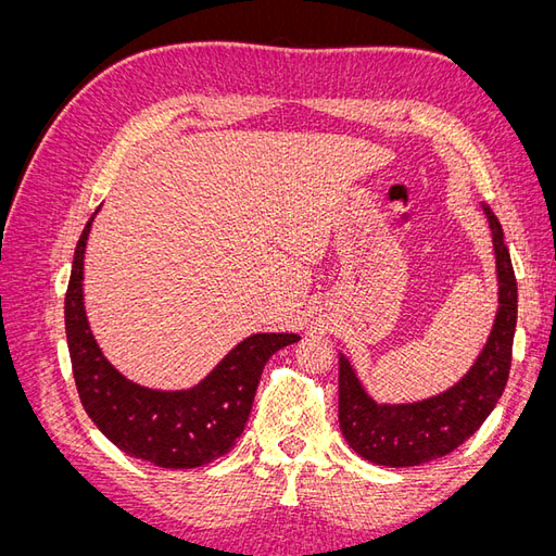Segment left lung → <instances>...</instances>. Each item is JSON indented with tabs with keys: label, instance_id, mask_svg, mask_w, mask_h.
Here are the masks:
<instances>
[{
	"label": "left lung",
	"instance_id": "obj_1",
	"mask_svg": "<svg viewBox=\"0 0 556 556\" xmlns=\"http://www.w3.org/2000/svg\"><path fill=\"white\" fill-rule=\"evenodd\" d=\"M492 231L498 306L473 366L445 392L413 403H378L339 352V422L348 445L378 466H417L439 459L473 435L506 390L517 325V282L503 229L482 204Z\"/></svg>",
	"mask_w": 556,
	"mask_h": 556
}]
</instances>
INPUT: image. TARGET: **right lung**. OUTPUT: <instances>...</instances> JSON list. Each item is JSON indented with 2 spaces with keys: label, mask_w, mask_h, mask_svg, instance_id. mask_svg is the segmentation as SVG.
<instances>
[{
  "label": "right lung",
  "mask_w": 556,
  "mask_h": 556,
  "mask_svg": "<svg viewBox=\"0 0 556 556\" xmlns=\"http://www.w3.org/2000/svg\"><path fill=\"white\" fill-rule=\"evenodd\" d=\"M102 208V206H99ZM99 208L76 243L64 296L66 345L83 408L97 429L134 459L162 468H197L241 439L268 357L299 333H252L188 390H153L129 380L106 359L90 329L83 296V260Z\"/></svg>",
  "instance_id": "obj_1"
}]
</instances>
